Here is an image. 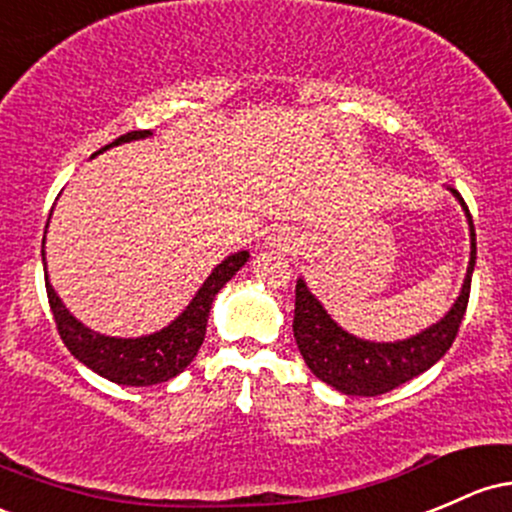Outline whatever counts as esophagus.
<instances>
[{"mask_svg":"<svg viewBox=\"0 0 512 512\" xmlns=\"http://www.w3.org/2000/svg\"><path fill=\"white\" fill-rule=\"evenodd\" d=\"M268 246L271 249H278V251H293L295 246H298V239H295V234L290 232L288 227H280L268 236Z\"/></svg>","mask_w":512,"mask_h":512,"instance_id":"1","label":"esophagus"}]
</instances>
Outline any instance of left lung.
Instances as JSON below:
<instances>
[{
    "instance_id": "obj_1",
    "label": "left lung",
    "mask_w": 512,
    "mask_h": 512,
    "mask_svg": "<svg viewBox=\"0 0 512 512\" xmlns=\"http://www.w3.org/2000/svg\"><path fill=\"white\" fill-rule=\"evenodd\" d=\"M447 190L456 197L461 210L469 222L471 254L466 266L464 283H461L459 298L444 312L439 322L430 324L422 332L412 334L398 342H371L356 334L346 332L332 320L320 300L312 295L307 283L298 278L295 285V320L293 334L298 349L305 359L307 368L327 386L337 388L344 395H359V398H373V395L388 393V390L403 386L410 378L420 376L442 359L452 346L459 324L464 320L466 302H469L471 273L476 266V232L474 219L464 197L454 188Z\"/></svg>"
}]
</instances>
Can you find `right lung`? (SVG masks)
<instances>
[{
	"mask_svg": "<svg viewBox=\"0 0 512 512\" xmlns=\"http://www.w3.org/2000/svg\"><path fill=\"white\" fill-rule=\"evenodd\" d=\"M148 136H153L151 131H129V134L119 136L117 141L100 148L97 153L119 144H129V141L148 139ZM43 246H46V236H43ZM41 258L43 271H46L48 302H51L53 317H56L60 339L68 346L70 354L80 364H85L95 373H100L102 378H107V381L119 383V386L139 388L170 381V378H175L190 366V361L195 359L202 342H205L207 320H210L214 298L236 276V271L249 261V251H236V254L224 258L222 263H217L205 283L200 285V290L192 295L188 307L166 327L158 329V332L144 334V337H109V334L95 332L87 324H82L63 305L56 288L48 280L46 249H41Z\"/></svg>",
	"mask_w": 512,
	"mask_h": 512,
	"instance_id": "1",
	"label": "right lung"
}]
</instances>
